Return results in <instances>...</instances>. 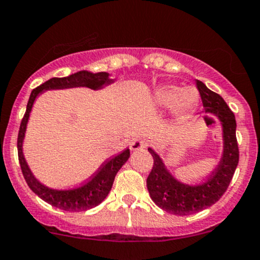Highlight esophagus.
<instances>
[{"label": "esophagus", "instance_id": "obj_1", "mask_svg": "<svg viewBox=\"0 0 260 260\" xmlns=\"http://www.w3.org/2000/svg\"><path fill=\"white\" fill-rule=\"evenodd\" d=\"M148 147V139L144 137H139V138H135L131 142V149L132 150H139L144 149Z\"/></svg>", "mask_w": 260, "mask_h": 260}]
</instances>
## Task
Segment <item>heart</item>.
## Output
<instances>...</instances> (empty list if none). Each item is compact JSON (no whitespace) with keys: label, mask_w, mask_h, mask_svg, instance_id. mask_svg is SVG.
<instances>
[{"label":"heart","mask_w":260,"mask_h":260,"mask_svg":"<svg viewBox=\"0 0 260 260\" xmlns=\"http://www.w3.org/2000/svg\"><path fill=\"white\" fill-rule=\"evenodd\" d=\"M199 93L195 88H181L175 85H164L155 91L154 102L158 107H170L172 113L176 117L185 116L198 105Z\"/></svg>","instance_id":"1"}]
</instances>
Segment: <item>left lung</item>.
<instances>
[{"label":"left lung","mask_w":260,"mask_h":260,"mask_svg":"<svg viewBox=\"0 0 260 260\" xmlns=\"http://www.w3.org/2000/svg\"><path fill=\"white\" fill-rule=\"evenodd\" d=\"M196 86L205 112L217 116L223 129V154L212 175L202 184H184L176 180L168 172L160 156L152 148H148L154 159L153 169L147 179L150 198L160 209L176 216L192 215L217 202L226 192L239 160L235 113L230 110L224 100L207 88L204 82L196 80Z\"/></svg>","instance_id":"1"}]
</instances>
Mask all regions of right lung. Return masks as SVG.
<instances>
[{
	"label": "right lung",
	"instance_id": "obj_1",
	"mask_svg": "<svg viewBox=\"0 0 260 260\" xmlns=\"http://www.w3.org/2000/svg\"><path fill=\"white\" fill-rule=\"evenodd\" d=\"M110 74L107 73H90V71H78L75 74L67 76V78H51L41 86L36 87L30 93L29 100L27 104V110L23 116L19 127L18 139H17V148H18V160L21 164L22 174H23L25 182L28 184L29 189L33 191L36 195H38L42 200L64 211H70V212H79V211H86L92 209L101 204L108 192L112 187L113 180H115L116 174L121 169L122 165L129 158V149H125L118 155L108 159L101 165L98 173L93 174L91 179L82 184L81 186L75 187L70 190H55L45 186L42 182H39L34 178L30 172L27 161H25L22 145H23L25 128H27L28 118L32 111L33 104L36 101L37 96L45 90H59V88H70V87H88L92 90H99L105 85L112 84L113 80L108 78Z\"/></svg>",
	"mask_w": 260,
	"mask_h": 260
}]
</instances>
